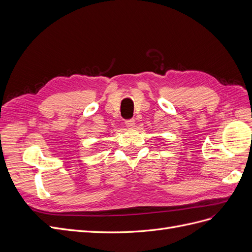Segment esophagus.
Masks as SVG:
<instances>
[{"instance_id": "1", "label": "esophagus", "mask_w": 252, "mask_h": 252, "mask_svg": "<svg viewBox=\"0 0 252 252\" xmlns=\"http://www.w3.org/2000/svg\"><path fill=\"white\" fill-rule=\"evenodd\" d=\"M125 125H126V127H128V128H133L134 126H135V123H134V120H127V121H125Z\"/></svg>"}]
</instances>
